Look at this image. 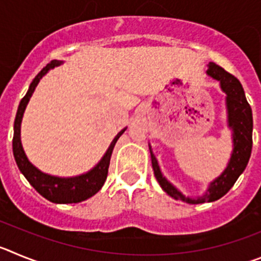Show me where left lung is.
Listing matches in <instances>:
<instances>
[{"mask_svg":"<svg viewBox=\"0 0 261 261\" xmlns=\"http://www.w3.org/2000/svg\"><path fill=\"white\" fill-rule=\"evenodd\" d=\"M206 75L217 81L221 87V91L226 95L225 105H226L227 127L231 130L233 151L230 154V160L225 170L208 185L205 194L201 196H195V198L186 196L164 177L149 144L152 168L161 189L175 200L186 201L189 204L211 203V201H216L222 198L234 186L239 175L245 171L251 156V149H252V110L247 102L241 82L234 75L229 74L213 62H210L208 65Z\"/></svg>","mask_w":261,"mask_h":261,"instance_id":"8db88e82","label":"left lung"}]
</instances>
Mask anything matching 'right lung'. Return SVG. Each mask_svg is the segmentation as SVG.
I'll return each mask as SVG.
<instances>
[{
    "instance_id": "add662e5",
    "label": "right lung",
    "mask_w": 261,
    "mask_h": 261,
    "mask_svg": "<svg viewBox=\"0 0 261 261\" xmlns=\"http://www.w3.org/2000/svg\"><path fill=\"white\" fill-rule=\"evenodd\" d=\"M62 61H51L48 63L39 74L35 76L32 83L30 84L27 93L24 97L20 100L19 107H18V112H16L15 121H14V136H13V153L15 163L19 168L20 173L25 177V179L30 182L32 187L39 192L41 196L48 199L51 203L57 204H70V203H81V201L87 200L88 198L93 196L96 192L101 190L104 186L105 179L108 177V169H109L110 157H112V152L116 145L117 140L119 139V136L125 133L126 128H122L113 142L110 143L109 148L101 157V160L93 166L91 170L87 173H83L76 177H56V175L46 174L40 169H37L34 164L30 163V160L27 159V154L24 153L23 149L22 140H20V123H22L23 114L27 108L28 101L31 98L32 93H34L35 88L39 84L40 79L43 78L44 75L49 71V70L55 69L56 66H60Z\"/></svg>"
}]
</instances>
